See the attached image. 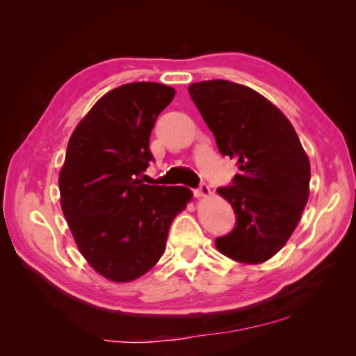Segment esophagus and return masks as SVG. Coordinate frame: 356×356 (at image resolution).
Returning a JSON list of instances; mask_svg holds the SVG:
<instances>
[{
    "label": "esophagus",
    "instance_id": "34e87169",
    "mask_svg": "<svg viewBox=\"0 0 356 356\" xmlns=\"http://www.w3.org/2000/svg\"><path fill=\"white\" fill-rule=\"evenodd\" d=\"M193 195H195L196 197H202V196H209L210 195V188L207 184H201L197 188L193 190Z\"/></svg>",
    "mask_w": 356,
    "mask_h": 356
}]
</instances>
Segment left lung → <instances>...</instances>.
Here are the masks:
<instances>
[{"label": "left lung", "mask_w": 356, "mask_h": 356, "mask_svg": "<svg viewBox=\"0 0 356 356\" xmlns=\"http://www.w3.org/2000/svg\"><path fill=\"white\" fill-rule=\"evenodd\" d=\"M188 92L221 155L240 170L216 190L237 220L216 237V248L237 262H265L286 245L308 202V155L284 114L251 88L209 80L193 83Z\"/></svg>", "instance_id": "1"}]
</instances>
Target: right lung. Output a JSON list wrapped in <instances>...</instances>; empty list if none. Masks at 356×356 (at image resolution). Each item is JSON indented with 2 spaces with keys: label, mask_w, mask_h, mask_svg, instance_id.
<instances>
[{
  "label": "right lung",
  "mask_w": 356,
  "mask_h": 356,
  "mask_svg": "<svg viewBox=\"0 0 356 356\" xmlns=\"http://www.w3.org/2000/svg\"><path fill=\"white\" fill-rule=\"evenodd\" d=\"M174 94L150 81L114 88L69 140L59 172L63 212L84 259L111 281H134L159 262L174 216L191 200L185 186L138 179L154 160L150 131Z\"/></svg>",
  "instance_id": "add662e5"
}]
</instances>
